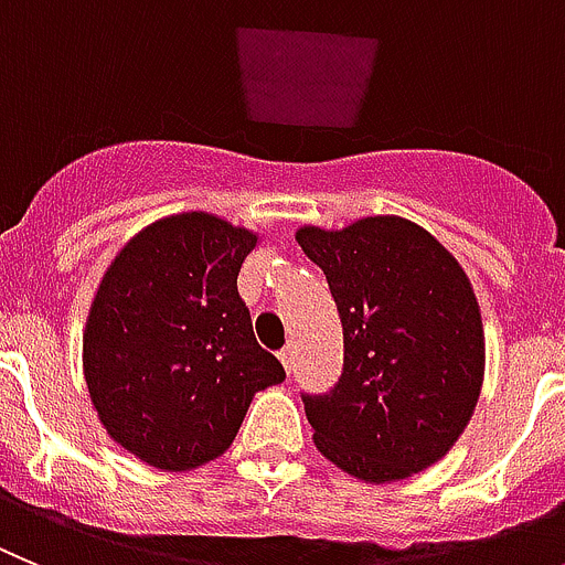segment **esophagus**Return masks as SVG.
Masks as SVG:
<instances>
[{"instance_id": "1", "label": "esophagus", "mask_w": 565, "mask_h": 565, "mask_svg": "<svg viewBox=\"0 0 565 565\" xmlns=\"http://www.w3.org/2000/svg\"><path fill=\"white\" fill-rule=\"evenodd\" d=\"M278 360L284 363V369H287V374H292V345H284L281 352H278Z\"/></svg>"}]
</instances>
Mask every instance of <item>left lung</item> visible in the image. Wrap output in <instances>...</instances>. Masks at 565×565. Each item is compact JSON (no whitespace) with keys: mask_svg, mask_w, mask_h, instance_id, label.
<instances>
[{"mask_svg":"<svg viewBox=\"0 0 565 565\" xmlns=\"http://www.w3.org/2000/svg\"><path fill=\"white\" fill-rule=\"evenodd\" d=\"M343 327V371L301 394L315 445L363 481L408 479L454 447L484 377V332L450 253L399 216L298 231Z\"/></svg>","mask_w":565,"mask_h":565,"instance_id":"1","label":"left lung"}]
</instances>
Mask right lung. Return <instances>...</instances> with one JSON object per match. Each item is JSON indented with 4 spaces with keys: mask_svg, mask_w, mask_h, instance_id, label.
I'll return each instance as SVG.
<instances>
[{
    "mask_svg": "<svg viewBox=\"0 0 565 565\" xmlns=\"http://www.w3.org/2000/svg\"><path fill=\"white\" fill-rule=\"evenodd\" d=\"M256 236L211 213L137 233L100 281L84 377L109 436L160 470H191L236 439L284 365L256 343L236 276Z\"/></svg>",
    "mask_w": 565,
    "mask_h": 565,
    "instance_id": "1",
    "label": "right lung"
}]
</instances>
